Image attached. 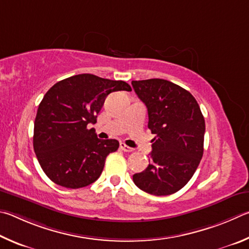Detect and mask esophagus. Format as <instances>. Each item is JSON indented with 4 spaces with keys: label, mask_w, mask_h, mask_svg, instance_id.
<instances>
[{
    "label": "esophagus",
    "mask_w": 249,
    "mask_h": 249,
    "mask_svg": "<svg viewBox=\"0 0 249 249\" xmlns=\"http://www.w3.org/2000/svg\"><path fill=\"white\" fill-rule=\"evenodd\" d=\"M120 149L124 152H133L132 147H130L128 145H125L124 143H120Z\"/></svg>",
    "instance_id": "esophagus-1"
}]
</instances>
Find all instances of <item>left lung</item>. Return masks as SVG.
Listing matches in <instances>:
<instances>
[{
  "mask_svg": "<svg viewBox=\"0 0 249 249\" xmlns=\"http://www.w3.org/2000/svg\"><path fill=\"white\" fill-rule=\"evenodd\" d=\"M131 84L145 104L147 127L155 134L149 166L134 174L133 182L154 196L175 194L191 179L202 159V112L188 90L169 81L150 78Z\"/></svg>",
  "mask_w": 249,
  "mask_h": 249,
  "instance_id": "left-lung-1",
  "label": "left lung"
}]
</instances>
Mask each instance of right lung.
<instances>
[{"label":"right lung","instance_id":"add662e5","mask_svg":"<svg viewBox=\"0 0 249 249\" xmlns=\"http://www.w3.org/2000/svg\"><path fill=\"white\" fill-rule=\"evenodd\" d=\"M130 91L124 81L78 74L51 87L39 104L34 125V150L42 171L56 185L82 188L98 179L107 155L116 152L115 139L100 140L96 118L112 91Z\"/></svg>","mask_w":249,"mask_h":249}]
</instances>
